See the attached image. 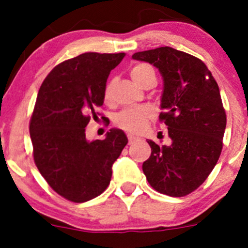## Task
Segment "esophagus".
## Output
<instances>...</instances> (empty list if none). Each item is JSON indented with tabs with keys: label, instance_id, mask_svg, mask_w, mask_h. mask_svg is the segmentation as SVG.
<instances>
[{
	"label": "esophagus",
	"instance_id": "34e87169",
	"mask_svg": "<svg viewBox=\"0 0 248 248\" xmlns=\"http://www.w3.org/2000/svg\"><path fill=\"white\" fill-rule=\"evenodd\" d=\"M127 138H128V144L129 145L133 144L134 141H137V140H138V138H136V137H133V136H128Z\"/></svg>",
	"mask_w": 248,
	"mask_h": 248
}]
</instances>
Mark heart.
<instances>
[{
    "label": "heart",
    "instance_id": "heart-1",
    "mask_svg": "<svg viewBox=\"0 0 248 248\" xmlns=\"http://www.w3.org/2000/svg\"><path fill=\"white\" fill-rule=\"evenodd\" d=\"M131 77L137 84L144 86L145 82L151 78L156 79L154 68L147 63H137L131 68ZM112 92V82L108 81L103 90V98L106 102H110ZM154 111L150 107L140 106L134 108H126L119 112L115 119V124L119 128L132 134H138L146 127L147 121L152 117Z\"/></svg>",
    "mask_w": 248,
    "mask_h": 248
}]
</instances>
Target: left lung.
I'll return each instance as SVG.
<instances>
[{
  "mask_svg": "<svg viewBox=\"0 0 248 248\" xmlns=\"http://www.w3.org/2000/svg\"><path fill=\"white\" fill-rule=\"evenodd\" d=\"M132 57L154 64L163 77L159 121L171 139L169 146L147 141L151 156L142 171L159 193L185 197L207 179L221 156L227 115L218 85L201 59L170 46Z\"/></svg>",
  "mask_w": 248,
  "mask_h": 248,
  "instance_id": "8db88e82",
  "label": "left lung"
}]
</instances>
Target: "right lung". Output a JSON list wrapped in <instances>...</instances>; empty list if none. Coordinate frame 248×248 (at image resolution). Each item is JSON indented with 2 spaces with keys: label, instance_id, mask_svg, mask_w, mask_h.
Returning a JSON list of instances; mask_svg holds the SVG:
<instances>
[{
  "label": "right lung",
  "instance_id": "1",
  "mask_svg": "<svg viewBox=\"0 0 248 248\" xmlns=\"http://www.w3.org/2000/svg\"><path fill=\"white\" fill-rule=\"evenodd\" d=\"M120 54L85 52L52 68L38 91L30 120L34 164L50 187L73 202L103 193L111 167L128 140L121 129L89 141L85 127L103 106V90ZM104 119V116H102Z\"/></svg>",
  "mask_w": 248,
  "mask_h": 248
}]
</instances>
